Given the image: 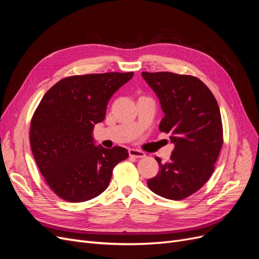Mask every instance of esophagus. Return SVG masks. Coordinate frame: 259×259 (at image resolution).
<instances>
[{
    "mask_svg": "<svg viewBox=\"0 0 259 259\" xmlns=\"http://www.w3.org/2000/svg\"><path fill=\"white\" fill-rule=\"evenodd\" d=\"M128 154L130 156H133V158H136V159H142L146 156L145 152L138 150V149H130Z\"/></svg>",
    "mask_w": 259,
    "mask_h": 259,
    "instance_id": "1",
    "label": "esophagus"
}]
</instances>
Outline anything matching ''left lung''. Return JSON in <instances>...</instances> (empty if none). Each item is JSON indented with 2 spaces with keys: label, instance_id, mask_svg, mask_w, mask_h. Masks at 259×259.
Wrapping results in <instances>:
<instances>
[{
  "label": "left lung",
  "instance_id": "8db88e82",
  "mask_svg": "<svg viewBox=\"0 0 259 259\" xmlns=\"http://www.w3.org/2000/svg\"><path fill=\"white\" fill-rule=\"evenodd\" d=\"M158 95L164 116L161 132L170 134L175 148L149 189L163 198L183 200L209 179L224 144L222 115L213 93L197 76L173 72H143Z\"/></svg>",
  "mask_w": 259,
  "mask_h": 259
}]
</instances>
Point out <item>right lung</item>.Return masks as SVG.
Masks as SVG:
<instances>
[{
	"mask_svg": "<svg viewBox=\"0 0 259 259\" xmlns=\"http://www.w3.org/2000/svg\"><path fill=\"white\" fill-rule=\"evenodd\" d=\"M134 72L71 75L45 93L30 122V146L46 184L59 198L84 202L103 193L128 151L96 147L93 127L109 99Z\"/></svg>",
	"mask_w": 259,
	"mask_h": 259,
	"instance_id": "right-lung-1",
	"label": "right lung"
}]
</instances>
